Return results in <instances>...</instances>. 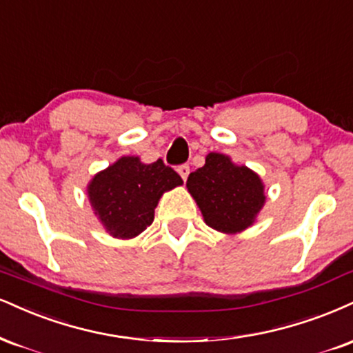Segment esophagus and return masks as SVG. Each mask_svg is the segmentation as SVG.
I'll use <instances>...</instances> for the list:
<instances>
[{
  "label": "esophagus",
  "instance_id": "1",
  "mask_svg": "<svg viewBox=\"0 0 353 353\" xmlns=\"http://www.w3.org/2000/svg\"><path fill=\"white\" fill-rule=\"evenodd\" d=\"M177 172H179V176L182 177V181H188L190 168H189L188 164H182V165H179V168H177Z\"/></svg>",
  "mask_w": 353,
  "mask_h": 353
}]
</instances>
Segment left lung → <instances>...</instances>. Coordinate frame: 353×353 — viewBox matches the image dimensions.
<instances>
[{"instance_id": "left-lung-1", "label": "left lung", "mask_w": 353, "mask_h": 353, "mask_svg": "<svg viewBox=\"0 0 353 353\" xmlns=\"http://www.w3.org/2000/svg\"><path fill=\"white\" fill-rule=\"evenodd\" d=\"M185 185L203 222L227 235L252 227L266 202L261 177L222 152H209L205 164L189 174Z\"/></svg>"}]
</instances>
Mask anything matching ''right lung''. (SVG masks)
<instances>
[{"label": "right lung", "instance_id": "obj_1", "mask_svg": "<svg viewBox=\"0 0 353 353\" xmlns=\"http://www.w3.org/2000/svg\"><path fill=\"white\" fill-rule=\"evenodd\" d=\"M177 185L181 176L161 159L144 164L138 156H121L92 177L87 195L107 233L130 240L150 227L159 199Z\"/></svg>", "mask_w": 353, "mask_h": 353}]
</instances>
